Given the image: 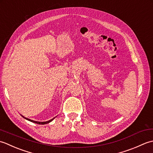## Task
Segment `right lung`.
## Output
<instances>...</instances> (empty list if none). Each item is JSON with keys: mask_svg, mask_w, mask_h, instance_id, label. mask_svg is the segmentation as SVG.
Wrapping results in <instances>:
<instances>
[{"mask_svg": "<svg viewBox=\"0 0 153 153\" xmlns=\"http://www.w3.org/2000/svg\"><path fill=\"white\" fill-rule=\"evenodd\" d=\"M23 118H25V120H28V121H30V122H33V123H38V124H47V123H50L51 122H52L53 121V120L55 118V117L54 118H53V119H51V120H48V121H46V122H37V121H34V120H30V119H29V118H25V117H24V116H22V115H21Z\"/></svg>", "mask_w": 153, "mask_h": 153, "instance_id": "add662e5", "label": "right lung"}]
</instances>
